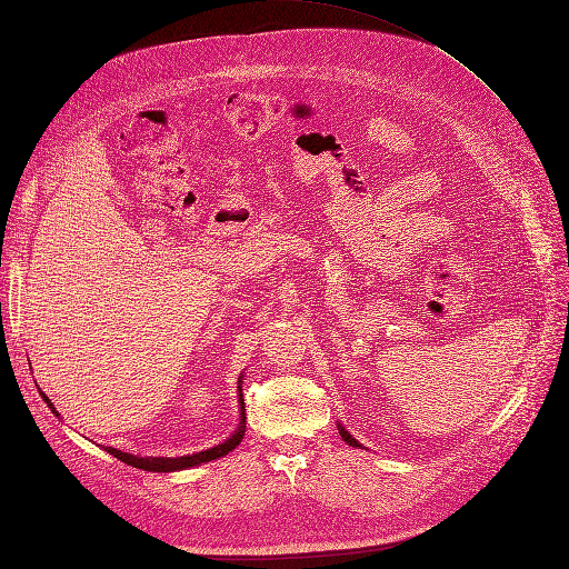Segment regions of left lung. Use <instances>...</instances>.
<instances>
[{"mask_svg": "<svg viewBox=\"0 0 569 569\" xmlns=\"http://www.w3.org/2000/svg\"><path fill=\"white\" fill-rule=\"evenodd\" d=\"M337 429H339V435H341V439H343V441H347L349 446H353V449H356V446H358V449H363V443H360V441H358V439H356V437H353L351 432H347V427H343L341 422L337 425Z\"/></svg>", "mask_w": 569, "mask_h": 569, "instance_id": "1", "label": "left lung"}]
</instances>
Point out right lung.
Segmentation results:
<instances>
[{
    "instance_id": "1",
    "label": "right lung",
    "mask_w": 569,
    "mask_h": 569,
    "mask_svg": "<svg viewBox=\"0 0 569 569\" xmlns=\"http://www.w3.org/2000/svg\"><path fill=\"white\" fill-rule=\"evenodd\" d=\"M244 380V375H239V380H237V401H239V425H237V429L234 432L226 439V441H220V443H216V446H211V449H206V451H199V453H192V456H178V458H163V456H132V453H126V451H118V449H111V446H107V453H111L113 458H118V460H123L126 465H132V468H137V470H147V472H180V470H189V468H197V465H201V462H209V460H216V458H222V456H228L232 449H237L239 446V441L244 439V429H247V410H244V393H242V382ZM38 391H40V387H38ZM40 396H42V401L49 406V410L54 412V416L59 418V410L54 408V403L49 401V396L44 393V391H40Z\"/></svg>"
}]
</instances>
